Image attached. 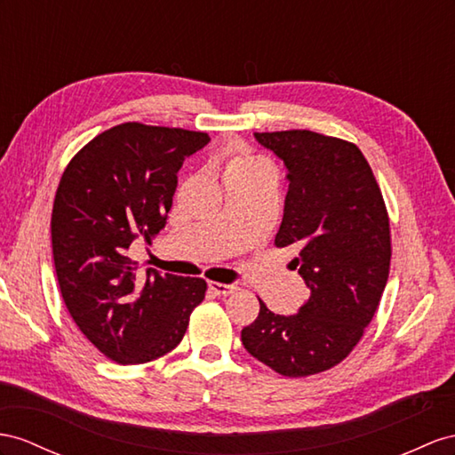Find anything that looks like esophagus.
Masks as SVG:
<instances>
[{
    "mask_svg": "<svg viewBox=\"0 0 455 455\" xmlns=\"http://www.w3.org/2000/svg\"><path fill=\"white\" fill-rule=\"evenodd\" d=\"M209 290H213L217 296H228V294H235L238 286L235 284H223V283H209Z\"/></svg>",
    "mask_w": 455,
    "mask_h": 455,
    "instance_id": "1",
    "label": "esophagus"
}]
</instances>
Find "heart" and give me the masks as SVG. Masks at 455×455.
Listing matches in <instances>:
<instances>
[{
  "instance_id": "1",
  "label": "heart",
  "mask_w": 455,
  "mask_h": 455,
  "mask_svg": "<svg viewBox=\"0 0 455 455\" xmlns=\"http://www.w3.org/2000/svg\"><path fill=\"white\" fill-rule=\"evenodd\" d=\"M235 167H258V163L251 161V159H246V157H240V159L232 161L230 169H235Z\"/></svg>"
}]
</instances>
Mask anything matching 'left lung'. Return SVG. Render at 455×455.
Listing matches in <instances>:
<instances>
[{
  "instance_id": "left-lung-1",
  "label": "left lung",
  "mask_w": 455,
  "mask_h": 455,
  "mask_svg": "<svg viewBox=\"0 0 455 455\" xmlns=\"http://www.w3.org/2000/svg\"><path fill=\"white\" fill-rule=\"evenodd\" d=\"M284 161L288 194L275 246H296L294 269L309 298L294 315H259L242 344L284 377H309L339 365L363 336L390 271V220L359 148L311 131L255 132Z\"/></svg>"
}]
</instances>
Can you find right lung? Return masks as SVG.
I'll return each instance as SVG.
<instances>
[{
  "label": "right lung",
  "mask_w": 455,
  "mask_h": 455,
  "mask_svg": "<svg viewBox=\"0 0 455 455\" xmlns=\"http://www.w3.org/2000/svg\"><path fill=\"white\" fill-rule=\"evenodd\" d=\"M209 140L184 128L116 124L78 151L57 186L52 246L63 301L80 332L116 363L169 354L205 298L204 278L140 275L128 250L165 228L177 172Z\"/></svg>",
  "instance_id": "add662e5"
}]
</instances>
